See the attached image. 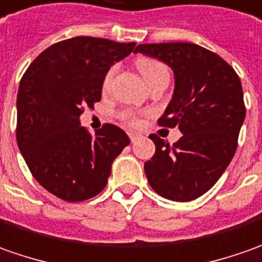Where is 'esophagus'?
Wrapping results in <instances>:
<instances>
[{"mask_svg": "<svg viewBox=\"0 0 262 262\" xmlns=\"http://www.w3.org/2000/svg\"><path fill=\"white\" fill-rule=\"evenodd\" d=\"M129 136H130L132 142H136V140L142 138V135H139V133H136V132H130V133H129Z\"/></svg>", "mask_w": 262, "mask_h": 262, "instance_id": "esophagus-1", "label": "esophagus"}]
</instances>
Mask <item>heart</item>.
<instances>
[{
  "mask_svg": "<svg viewBox=\"0 0 262 262\" xmlns=\"http://www.w3.org/2000/svg\"><path fill=\"white\" fill-rule=\"evenodd\" d=\"M138 68H139L140 74L143 75V78H145V81H148L149 78L154 77L157 72H159V71H164V69H167L161 62H158V60H154V59H139L138 60ZM114 71H116V68H112L108 72H107V75H105V78H104L103 81V88L104 90H107L108 86H110V82H112V78H113L114 75ZM123 119L126 120V122H129L130 124H138L139 123V120L136 119V116L133 113H124L123 114Z\"/></svg>",
  "mask_w": 262,
  "mask_h": 262,
  "instance_id": "obj_1",
  "label": "heart"
}]
</instances>
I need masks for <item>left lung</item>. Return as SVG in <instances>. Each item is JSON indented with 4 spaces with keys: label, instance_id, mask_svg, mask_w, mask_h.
I'll return each instance as SVG.
<instances>
[{
    "label": "left lung",
    "instance_id": "left-lung-1",
    "mask_svg": "<svg viewBox=\"0 0 262 262\" xmlns=\"http://www.w3.org/2000/svg\"><path fill=\"white\" fill-rule=\"evenodd\" d=\"M135 53L164 62L174 72V93L161 126H178L172 146L157 135L155 155L145 174L155 193L172 202H191L209 191L238 146L245 104L241 79L228 62L194 43H146Z\"/></svg>",
    "mask_w": 262,
    "mask_h": 262
}]
</instances>
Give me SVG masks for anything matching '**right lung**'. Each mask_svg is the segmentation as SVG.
I'll use <instances>...</instances> for the list:
<instances>
[{"label":"right lung","instance_id":"right-lung-1","mask_svg":"<svg viewBox=\"0 0 262 262\" xmlns=\"http://www.w3.org/2000/svg\"><path fill=\"white\" fill-rule=\"evenodd\" d=\"M135 41L78 36L43 50L24 72L17 94V145L37 183L67 202L94 197L130 139L114 124L93 136L81 126L84 107L101 100L103 81Z\"/></svg>","mask_w":262,"mask_h":262}]
</instances>
